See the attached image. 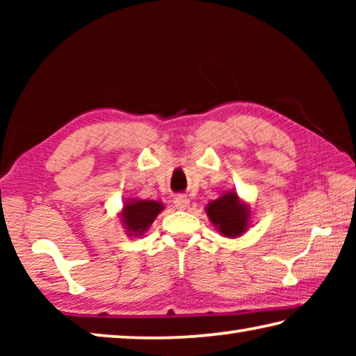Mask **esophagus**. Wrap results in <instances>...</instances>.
<instances>
[{
	"label": "esophagus",
	"instance_id": "1",
	"mask_svg": "<svg viewBox=\"0 0 356 356\" xmlns=\"http://www.w3.org/2000/svg\"><path fill=\"white\" fill-rule=\"evenodd\" d=\"M174 206H176L180 210H186L190 206V200L184 195H179V196L174 197Z\"/></svg>",
	"mask_w": 356,
	"mask_h": 356
}]
</instances>
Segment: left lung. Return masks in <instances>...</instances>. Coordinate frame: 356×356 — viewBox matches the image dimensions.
Wrapping results in <instances>:
<instances>
[{"instance_id": "obj_1", "label": "left lung", "mask_w": 356, "mask_h": 356, "mask_svg": "<svg viewBox=\"0 0 356 356\" xmlns=\"http://www.w3.org/2000/svg\"><path fill=\"white\" fill-rule=\"evenodd\" d=\"M209 220L221 236L237 238L248 231L251 209L242 201L236 190L225 191L218 200L210 201L206 207Z\"/></svg>"}]
</instances>
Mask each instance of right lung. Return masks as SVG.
<instances>
[{"label": "right lung", "mask_w": 356, "mask_h": 356, "mask_svg": "<svg viewBox=\"0 0 356 356\" xmlns=\"http://www.w3.org/2000/svg\"><path fill=\"white\" fill-rule=\"evenodd\" d=\"M165 206L159 201H149V200H136V197H129L124 202V207L119 213V221L122 222V227L125 229L127 236L141 237L144 232L147 231L152 225Z\"/></svg>", "instance_id": "1"}]
</instances>
